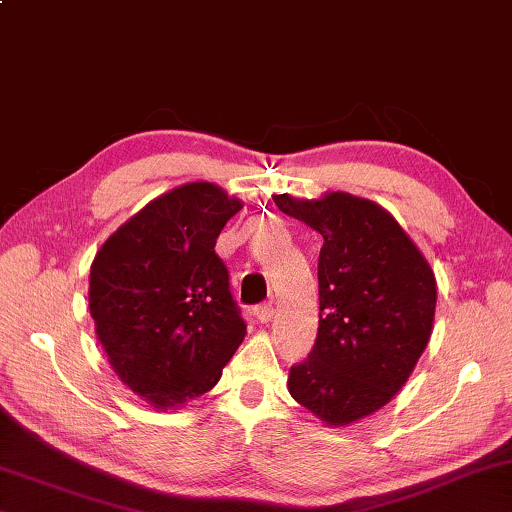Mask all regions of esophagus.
<instances>
[{
    "instance_id": "esophagus-1",
    "label": "esophagus",
    "mask_w": 512,
    "mask_h": 512,
    "mask_svg": "<svg viewBox=\"0 0 512 512\" xmlns=\"http://www.w3.org/2000/svg\"><path fill=\"white\" fill-rule=\"evenodd\" d=\"M255 319L266 326V323L273 321V305H262L255 310Z\"/></svg>"
}]
</instances>
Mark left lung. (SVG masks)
I'll use <instances>...</instances> for the list:
<instances>
[{"mask_svg":"<svg viewBox=\"0 0 512 512\" xmlns=\"http://www.w3.org/2000/svg\"><path fill=\"white\" fill-rule=\"evenodd\" d=\"M321 234L319 335L291 367L294 401L330 428L373 415L408 383L433 332L437 282L424 253L378 202L346 191L275 193Z\"/></svg>","mask_w":512,"mask_h":512,"instance_id":"1","label":"left lung"}]
</instances>
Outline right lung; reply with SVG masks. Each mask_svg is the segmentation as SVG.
Returning a JSON list of instances; mask_svg holds the SVG:
<instances>
[{
    "label": "right lung",
    "instance_id": "1",
    "mask_svg": "<svg viewBox=\"0 0 512 512\" xmlns=\"http://www.w3.org/2000/svg\"><path fill=\"white\" fill-rule=\"evenodd\" d=\"M243 202L214 182L161 193L102 243L88 307L111 369L154 410L209 392L246 337L214 253Z\"/></svg>",
    "mask_w": 512,
    "mask_h": 512
}]
</instances>
